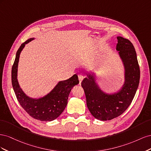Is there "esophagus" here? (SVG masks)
<instances>
[{
    "instance_id": "obj_1",
    "label": "esophagus",
    "mask_w": 151,
    "mask_h": 151,
    "mask_svg": "<svg viewBox=\"0 0 151 151\" xmlns=\"http://www.w3.org/2000/svg\"><path fill=\"white\" fill-rule=\"evenodd\" d=\"M78 77H79V82H80V83H81V82H82V81L83 80L84 77V76L83 74H79L78 75Z\"/></svg>"
}]
</instances>
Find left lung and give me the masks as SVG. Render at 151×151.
Here are the masks:
<instances>
[{"label":"left lung","instance_id":"left-lung-1","mask_svg":"<svg viewBox=\"0 0 151 151\" xmlns=\"http://www.w3.org/2000/svg\"><path fill=\"white\" fill-rule=\"evenodd\" d=\"M116 50L124 67V83L114 93L103 91L96 82V74L89 72L82 81L89 111L95 118L110 120L121 115L130 106L137 90L140 68L134 45L129 40L118 36Z\"/></svg>","mask_w":151,"mask_h":151}]
</instances>
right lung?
<instances>
[{
    "label": "right lung",
    "mask_w": 151,
    "mask_h": 151,
    "mask_svg": "<svg viewBox=\"0 0 151 151\" xmlns=\"http://www.w3.org/2000/svg\"><path fill=\"white\" fill-rule=\"evenodd\" d=\"M35 38L28 39L21 44L16 55L12 67V85L21 106L29 115L40 121L50 122L61 115L67 104L69 93L73 87L79 83L78 76L74 74L65 81L58 82L49 93L40 98H32L26 95L18 83L17 68L20 54L26 44Z\"/></svg>",
    "instance_id": "add662e5"
}]
</instances>
